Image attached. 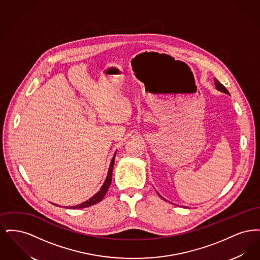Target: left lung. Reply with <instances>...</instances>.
<instances>
[{
  "instance_id": "1",
  "label": "left lung",
  "mask_w": 260,
  "mask_h": 260,
  "mask_svg": "<svg viewBox=\"0 0 260 260\" xmlns=\"http://www.w3.org/2000/svg\"><path fill=\"white\" fill-rule=\"evenodd\" d=\"M213 80H214V85H215V87H216V89H217V90H219V91H221V92H224V93H226V94H229V95H230L229 91L226 89V87H224L221 83H219V81H218V80H216L215 78H214Z\"/></svg>"
}]
</instances>
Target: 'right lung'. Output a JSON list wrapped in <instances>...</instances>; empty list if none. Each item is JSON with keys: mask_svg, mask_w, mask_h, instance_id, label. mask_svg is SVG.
Returning a JSON list of instances; mask_svg holds the SVG:
<instances>
[{"mask_svg": "<svg viewBox=\"0 0 260 260\" xmlns=\"http://www.w3.org/2000/svg\"><path fill=\"white\" fill-rule=\"evenodd\" d=\"M116 153H117V151L114 153V156H113V158H112L111 162H110V166H109V170H108V173H107L106 179H105L103 185L101 186V188L99 189V192L95 193L91 198L88 199L86 202H84V203H82V204H80V205H77V206L69 207L70 209H84V208H88V207H91V206L98 204L102 199L104 198L105 194H106L107 191H108V188L110 187V184H111L112 172H113V167H114V162H115ZM67 209H68V207H67Z\"/></svg>", "mask_w": 260, "mask_h": 260, "instance_id": "add662e5", "label": "right lung"}]
</instances>
